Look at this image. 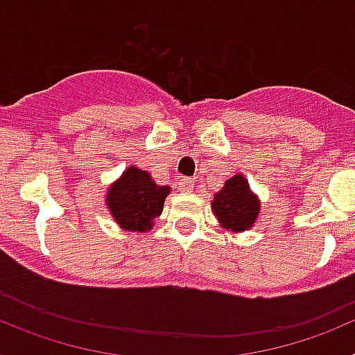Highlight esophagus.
Instances as JSON below:
<instances>
[{"mask_svg":"<svg viewBox=\"0 0 355 355\" xmlns=\"http://www.w3.org/2000/svg\"><path fill=\"white\" fill-rule=\"evenodd\" d=\"M180 190H181V192H192V190H193L192 178H181V180H180Z\"/></svg>","mask_w":355,"mask_h":355,"instance_id":"obj_1","label":"esophagus"}]
</instances>
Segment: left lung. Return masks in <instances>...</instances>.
<instances>
[{"mask_svg": "<svg viewBox=\"0 0 355 355\" xmlns=\"http://www.w3.org/2000/svg\"><path fill=\"white\" fill-rule=\"evenodd\" d=\"M259 200L250 192L249 181L241 174L225 181L222 190L215 193L211 209L222 227L241 233L252 227L259 215Z\"/></svg>", "mask_w": 355, "mask_h": 355, "instance_id": "obj_1", "label": "left lung"}]
</instances>
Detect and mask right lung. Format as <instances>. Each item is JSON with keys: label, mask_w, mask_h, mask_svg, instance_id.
Instances as JSON below:
<instances>
[{"label": "right lung", "mask_w": 355, "mask_h": 355, "mask_svg": "<svg viewBox=\"0 0 355 355\" xmlns=\"http://www.w3.org/2000/svg\"><path fill=\"white\" fill-rule=\"evenodd\" d=\"M168 192L171 188L156 184L149 172L128 167L108 188L106 206L122 229L146 233L162 215Z\"/></svg>", "instance_id": "right-lung-1"}]
</instances>
